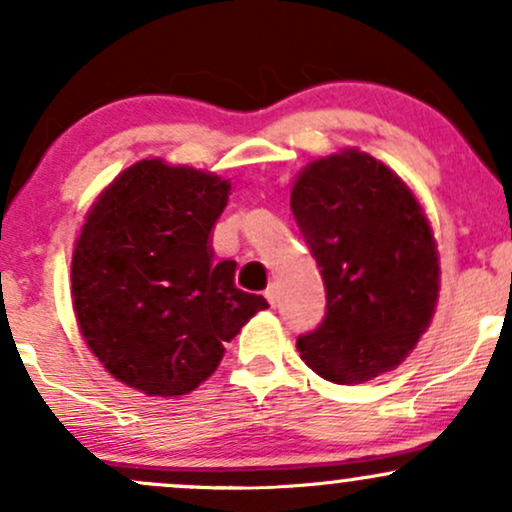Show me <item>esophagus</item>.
Segmentation results:
<instances>
[{"mask_svg":"<svg viewBox=\"0 0 512 512\" xmlns=\"http://www.w3.org/2000/svg\"><path fill=\"white\" fill-rule=\"evenodd\" d=\"M264 295H267L269 305H272V307H276V303H279V291H276V286H274V283H272V286L267 288V291H264Z\"/></svg>","mask_w":512,"mask_h":512,"instance_id":"34e87169","label":"esophagus"}]
</instances>
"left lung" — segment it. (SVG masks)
<instances>
[{
	"mask_svg": "<svg viewBox=\"0 0 512 512\" xmlns=\"http://www.w3.org/2000/svg\"><path fill=\"white\" fill-rule=\"evenodd\" d=\"M291 209L326 291L322 324L298 338L305 365L334 384L398 367L439 298V252L417 197L350 147L300 171Z\"/></svg>",
	"mask_w": 512,
	"mask_h": 512,
	"instance_id": "8db88e82",
	"label": "left lung"
}]
</instances>
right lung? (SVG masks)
Returning a JSON list of instances; mask_svg holds the SVG:
<instances>
[{
    "label": "right lung",
    "instance_id": "1",
    "mask_svg": "<svg viewBox=\"0 0 512 512\" xmlns=\"http://www.w3.org/2000/svg\"><path fill=\"white\" fill-rule=\"evenodd\" d=\"M231 183L193 166L143 159L102 190L71 262L73 310L114 379L147 396H186L224 346L269 303L214 264L212 229Z\"/></svg>",
    "mask_w": 512,
    "mask_h": 512
}]
</instances>
